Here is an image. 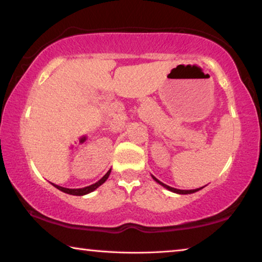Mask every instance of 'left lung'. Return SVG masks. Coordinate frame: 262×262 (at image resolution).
<instances>
[{
    "label": "left lung",
    "mask_w": 262,
    "mask_h": 262,
    "mask_svg": "<svg viewBox=\"0 0 262 262\" xmlns=\"http://www.w3.org/2000/svg\"><path fill=\"white\" fill-rule=\"evenodd\" d=\"M152 178H153L154 180H156V182H157L158 184H160L161 186H164L165 189H167L168 191H172V192H174V193H179V194H190V193H194V192H197V191H200L201 189H203V187H200V189H194V190H179V189H174V187H171V186L166 185V184L161 183L160 180H158L154 176H152Z\"/></svg>",
    "instance_id": "1"
}]
</instances>
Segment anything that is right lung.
Segmentation results:
<instances>
[{
    "label": "right lung",
    "mask_w": 262,
    "mask_h": 262,
    "mask_svg": "<svg viewBox=\"0 0 262 262\" xmlns=\"http://www.w3.org/2000/svg\"><path fill=\"white\" fill-rule=\"evenodd\" d=\"M110 172H112V169H109V171L106 172L105 174L103 176L102 178L98 180V182H96L95 184H93V185L82 187V189H68V187L59 186V185H56V184H52V185H53L54 187H57L58 190H60V191H62V192H65V193H68V194H73V196H84V194H88V193L93 192V191H95L96 189H97L98 186H101L102 184L104 183L106 179H108Z\"/></svg>",
    "instance_id": "1"
}]
</instances>
